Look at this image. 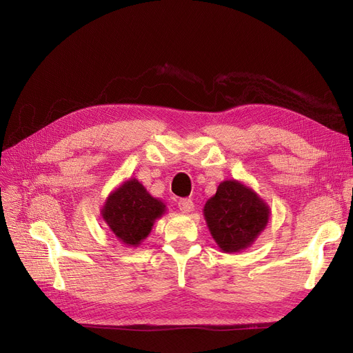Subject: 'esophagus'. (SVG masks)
<instances>
[{
    "label": "esophagus",
    "mask_w": 353,
    "mask_h": 353,
    "mask_svg": "<svg viewBox=\"0 0 353 353\" xmlns=\"http://www.w3.org/2000/svg\"><path fill=\"white\" fill-rule=\"evenodd\" d=\"M178 208H179L181 212L190 213L191 210L194 209V203H193V200H191V199H181L178 201Z\"/></svg>",
    "instance_id": "esophagus-1"
}]
</instances>
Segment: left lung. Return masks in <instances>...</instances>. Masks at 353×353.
<instances>
[{
	"instance_id": "left-lung-1",
	"label": "left lung",
	"mask_w": 353,
	"mask_h": 353,
	"mask_svg": "<svg viewBox=\"0 0 353 353\" xmlns=\"http://www.w3.org/2000/svg\"><path fill=\"white\" fill-rule=\"evenodd\" d=\"M210 234L223 252H239L250 245L270 219V209L248 187L223 181L205 206Z\"/></svg>"
}]
</instances>
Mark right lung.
Returning <instances> with one entry per match:
<instances>
[{"label":"right lung","mask_w":353,"mask_h":353,"mask_svg":"<svg viewBox=\"0 0 353 353\" xmlns=\"http://www.w3.org/2000/svg\"><path fill=\"white\" fill-rule=\"evenodd\" d=\"M163 212L162 201L148 194L137 179H130L109 196L103 208V218L121 241L138 245Z\"/></svg>","instance_id":"add662e5"}]
</instances>
